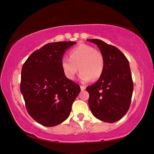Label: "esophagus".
I'll use <instances>...</instances> for the list:
<instances>
[{"mask_svg": "<svg viewBox=\"0 0 154 154\" xmlns=\"http://www.w3.org/2000/svg\"><path fill=\"white\" fill-rule=\"evenodd\" d=\"M86 88V87L85 86H84V85H81V90H84Z\"/></svg>", "mask_w": 154, "mask_h": 154, "instance_id": "obj_1", "label": "esophagus"}]
</instances>
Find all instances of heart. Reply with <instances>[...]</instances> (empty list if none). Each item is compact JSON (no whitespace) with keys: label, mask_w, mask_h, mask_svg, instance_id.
<instances>
[{"label":"heart","mask_w":154,"mask_h":154,"mask_svg":"<svg viewBox=\"0 0 154 154\" xmlns=\"http://www.w3.org/2000/svg\"><path fill=\"white\" fill-rule=\"evenodd\" d=\"M104 59L102 53L84 43L71 49L69 57H64L61 60V66L65 76L69 80L74 79L79 66V78L83 83L92 79H100L104 72Z\"/></svg>","instance_id":"b5f03b06"}]
</instances>
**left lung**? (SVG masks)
Returning <instances> with one entry per match:
<instances>
[{"mask_svg":"<svg viewBox=\"0 0 154 154\" xmlns=\"http://www.w3.org/2000/svg\"><path fill=\"white\" fill-rule=\"evenodd\" d=\"M96 44L104 59V70L97 81L86 88L92 114L106 123L122 119L130 108L133 91L129 62L121 50L99 39H88Z\"/></svg>","mask_w":154,"mask_h":154,"instance_id":"8db88e82","label":"left lung"}]
</instances>
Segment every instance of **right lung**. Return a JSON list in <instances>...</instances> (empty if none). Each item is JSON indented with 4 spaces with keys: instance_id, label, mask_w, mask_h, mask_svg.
<instances>
[{
    "instance_id": "1",
    "label": "right lung",
    "mask_w": 154,
    "mask_h": 154,
    "mask_svg": "<svg viewBox=\"0 0 154 154\" xmlns=\"http://www.w3.org/2000/svg\"><path fill=\"white\" fill-rule=\"evenodd\" d=\"M75 42L46 44L29 57L22 69L20 90L26 110L38 123L57 125L69 116L80 86L65 76L61 66L64 52Z\"/></svg>"
}]
</instances>
